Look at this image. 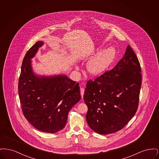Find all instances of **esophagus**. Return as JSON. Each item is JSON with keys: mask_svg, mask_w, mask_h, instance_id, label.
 Masks as SVG:
<instances>
[{"mask_svg": "<svg viewBox=\"0 0 159 159\" xmlns=\"http://www.w3.org/2000/svg\"><path fill=\"white\" fill-rule=\"evenodd\" d=\"M84 89L83 88H80V94H81V97H82V98H83V95H84Z\"/></svg>", "mask_w": 159, "mask_h": 159, "instance_id": "esophagus-1", "label": "esophagus"}]
</instances>
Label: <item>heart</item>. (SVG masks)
Returning a JSON list of instances; mask_svg holds the SVG:
<instances>
[{"instance_id": "heart-1", "label": "heart", "mask_w": 159, "mask_h": 159, "mask_svg": "<svg viewBox=\"0 0 159 159\" xmlns=\"http://www.w3.org/2000/svg\"><path fill=\"white\" fill-rule=\"evenodd\" d=\"M116 56V49L110 47L102 51L97 50V54L88 64V70L92 75L102 73L113 62Z\"/></svg>"}]
</instances>
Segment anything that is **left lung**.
Returning <instances> with one entry per match:
<instances>
[{
	"label": "left lung",
	"instance_id": "left-lung-1",
	"mask_svg": "<svg viewBox=\"0 0 159 159\" xmlns=\"http://www.w3.org/2000/svg\"><path fill=\"white\" fill-rule=\"evenodd\" d=\"M139 62L130 46L110 71L89 80L83 96L89 126L101 135L123 128L136 113L142 84Z\"/></svg>",
	"mask_w": 159,
	"mask_h": 159
}]
</instances>
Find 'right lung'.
<instances>
[{
	"label": "right lung",
	"mask_w": 159,
	"mask_h": 159,
	"mask_svg": "<svg viewBox=\"0 0 159 159\" xmlns=\"http://www.w3.org/2000/svg\"><path fill=\"white\" fill-rule=\"evenodd\" d=\"M43 43L38 41L23 59L18 80V94L23 114L36 129L56 133L64 128L68 112L81 99L79 83L65 75L39 77L34 74L31 58Z\"/></svg>",
	"instance_id": "obj_1"
}]
</instances>
